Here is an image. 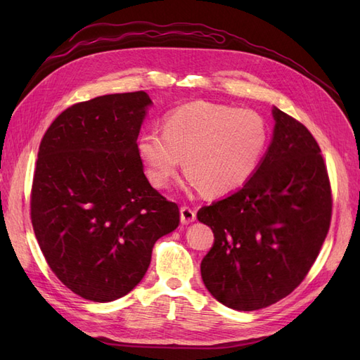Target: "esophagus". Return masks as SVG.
<instances>
[{
  "label": "esophagus",
  "instance_id": "esophagus-1",
  "mask_svg": "<svg viewBox=\"0 0 360 360\" xmlns=\"http://www.w3.org/2000/svg\"><path fill=\"white\" fill-rule=\"evenodd\" d=\"M197 219V212H195L189 205H181L180 209V221L181 224H191Z\"/></svg>",
  "mask_w": 360,
  "mask_h": 360
}]
</instances>
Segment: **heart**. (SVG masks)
I'll use <instances>...</instances> for the list:
<instances>
[{
    "instance_id": "b5f03b06",
    "label": "heart",
    "mask_w": 360,
    "mask_h": 360,
    "mask_svg": "<svg viewBox=\"0 0 360 360\" xmlns=\"http://www.w3.org/2000/svg\"><path fill=\"white\" fill-rule=\"evenodd\" d=\"M266 118L233 105L192 102L139 135L136 150L155 188H167L183 158L191 186L209 195L233 192L254 176L269 147Z\"/></svg>"
}]
</instances>
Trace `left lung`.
<instances>
[{
  "mask_svg": "<svg viewBox=\"0 0 360 360\" xmlns=\"http://www.w3.org/2000/svg\"><path fill=\"white\" fill-rule=\"evenodd\" d=\"M274 138L257 172L198 210L214 243L202 261L205 288L225 307L255 311L300 285L319 257L332 217L328 168L317 141L274 106Z\"/></svg>",
  "mask_w": 360,
  "mask_h": 360,
  "instance_id": "1",
  "label": "left lung"
}]
</instances>
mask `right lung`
<instances>
[{
	"mask_svg": "<svg viewBox=\"0 0 360 360\" xmlns=\"http://www.w3.org/2000/svg\"><path fill=\"white\" fill-rule=\"evenodd\" d=\"M148 106L146 91L75 103L39 147L31 224L51 270L86 300L132 291L158 238L180 224L179 205L151 188L138 156Z\"/></svg>",
	"mask_w": 360,
	"mask_h": 360,
	"instance_id": "right-lung-1",
	"label": "right lung"
}]
</instances>
